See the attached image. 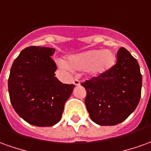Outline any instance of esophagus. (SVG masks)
<instances>
[{
    "instance_id": "34e87169",
    "label": "esophagus",
    "mask_w": 151,
    "mask_h": 151,
    "mask_svg": "<svg viewBox=\"0 0 151 151\" xmlns=\"http://www.w3.org/2000/svg\"><path fill=\"white\" fill-rule=\"evenodd\" d=\"M73 84H74L75 86H79V85L81 84V82H80L79 80H78L77 78H75L73 80Z\"/></svg>"
}]
</instances>
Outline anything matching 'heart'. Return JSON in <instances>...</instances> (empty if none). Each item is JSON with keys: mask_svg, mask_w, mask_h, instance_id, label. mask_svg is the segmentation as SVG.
<instances>
[{"mask_svg": "<svg viewBox=\"0 0 151 151\" xmlns=\"http://www.w3.org/2000/svg\"><path fill=\"white\" fill-rule=\"evenodd\" d=\"M115 60V55L112 50H91L82 53L71 55L68 61L58 60L57 65L62 70H86L91 75H100L107 72Z\"/></svg>", "mask_w": 151, "mask_h": 151, "instance_id": "heart-1", "label": "heart"}]
</instances>
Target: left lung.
I'll list each match as a JSON object with an SVG mask.
<instances>
[{"label":"left lung","instance_id":"obj_1","mask_svg":"<svg viewBox=\"0 0 151 151\" xmlns=\"http://www.w3.org/2000/svg\"><path fill=\"white\" fill-rule=\"evenodd\" d=\"M86 90L85 104L91 119L101 126L122 123L134 111L141 98L142 77L137 60L125 48L105 73L82 83Z\"/></svg>","mask_w":151,"mask_h":151}]
</instances>
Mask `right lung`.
I'll list each match as a JSON object with an SVG mask.
<instances>
[{
    "instance_id": "right-lung-1",
    "label": "right lung",
    "mask_w": 151,
    "mask_h": 151,
    "mask_svg": "<svg viewBox=\"0 0 151 151\" xmlns=\"http://www.w3.org/2000/svg\"><path fill=\"white\" fill-rule=\"evenodd\" d=\"M54 48L29 46L23 50L10 68L8 89L15 112L27 123L51 127L60 122L65 102L74 85L60 82L50 56Z\"/></svg>"
}]
</instances>
